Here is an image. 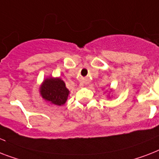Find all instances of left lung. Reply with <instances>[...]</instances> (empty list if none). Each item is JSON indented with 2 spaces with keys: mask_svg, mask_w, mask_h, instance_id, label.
I'll return each mask as SVG.
<instances>
[{
  "mask_svg": "<svg viewBox=\"0 0 159 159\" xmlns=\"http://www.w3.org/2000/svg\"><path fill=\"white\" fill-rule=\"evenodd\" d=\"M111 92H112V91H113V90H112V89H111ZM109 97H110V96H109Z\"/></svg>",
  "mask_w": 159,
  "mask_h": 159,
  "instance_id": "1",
  "label": "left lung"
}]
</instances>
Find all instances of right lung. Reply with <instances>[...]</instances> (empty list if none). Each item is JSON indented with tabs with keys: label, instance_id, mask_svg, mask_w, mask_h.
I'll use <instances>...</instances> for the list:
<instances>
[{
	"label": "right lung",
	"instance_id": "add662e5",
	"mask_svg": "<svg viewBox=\"0 0 159 159\" xmlns=\"http://www.w3.org/2000/svg\"><path fill=\"white\" fill-rule=\"evenodd\" d=\"M69 90L60 77H46L39 87V94L44 101L55 106H62L66 103Z\"/></svg>",
	"mask_w": 159,
	"mask_h": 159
}]
</instances>
